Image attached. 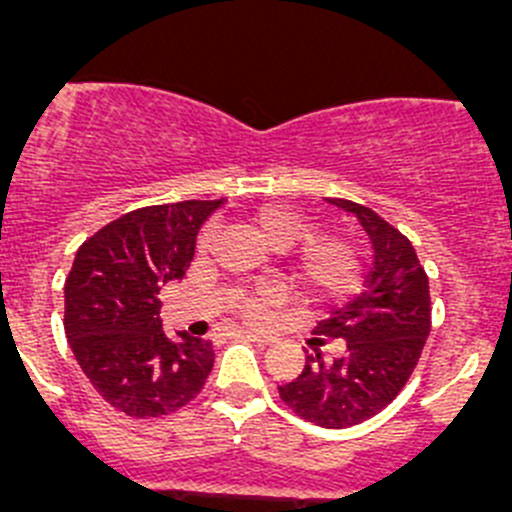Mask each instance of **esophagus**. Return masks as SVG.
Wrapping results in <instances>:
<instances>
[{
	"label": "esophagus",
	"instance_id": "1",
	"mask_svg": "<svg viewBox=\"0 0 512 512\" xmlns=\"http://www.w3.org/2000/svg\"><path fill=\"white\" fill-rule=\"evenodd\" d=\"M229 336L234 338H246V341H254V343H261V346H266V343H271L273 338L271 336H261V333H254V331H246V328H234V331L229 333Z\"/></svg>",
	"mask_w": 512,
	"mask_h": 512
}]
</instances>
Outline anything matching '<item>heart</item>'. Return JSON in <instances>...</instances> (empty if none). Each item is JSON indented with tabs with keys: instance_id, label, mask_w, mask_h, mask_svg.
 Here are the masks:
<instances>
[{
	"instance_id": "b5f03b06",
	"label": "heart",
	"mask_w": 512,
	"mask_h": 512,
	"mask_svg": "<svg viewBox=\"0 0 512 512\" xmlns=\"http://www.w3.org/2000/svg\"><path fill=\"white\" fill-rule=\"evenodd\" d=\"M251 226L256 234L273 249H291L298 241L311 236V224L301 216L291 214L283 206H263L251 216ZM211 234L204 236V244H209ZM298 273L303 283L311 288L316 296L336 298L343 296L348 288H353L358 278V251L343 236H318L303 244L298 254ZM283 303V291L276 286L258 288L256 293L244 298L241 313L246 321H263L268 313Z\"/></svg>"
}]
</instances>
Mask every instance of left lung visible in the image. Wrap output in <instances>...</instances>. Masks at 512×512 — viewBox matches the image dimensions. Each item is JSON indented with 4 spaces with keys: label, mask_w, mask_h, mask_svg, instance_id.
Here are the masks:
<instances>
[{
    "label": "left lung",
    "mask_w": 512,
    "mask_h": 512,
    "mask_svg": "<svg viewBox=\"0 0 512 512\" xmlns=\"http://www.w3.org/2000/svg\"><path fill=\"white\" fill-rule=\"evenodd\" d=\"M328 204L356 216L371 241L373 266L363 291L318 321L301 376L278 386V396L303 421L351 428L383 411L411 378L430 333L428 276L411 241L376 211L346 199ZM326 337L347 341L331 364L315 348Z\"/></svg>",
    "instance_id": "left-lung-1"
}]
</instances>
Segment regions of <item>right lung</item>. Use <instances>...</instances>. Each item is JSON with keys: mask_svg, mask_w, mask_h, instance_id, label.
Here are the masks:
<instances>
[{"mask_svg": "<svg viewBox=\"0 0 512 512\" xmlns=\"http://www.w3.org/2000/svg\"><path fill=\"white\" fill-rule=\"evenodd\" d=\"M219 201L146 206L84 241L64 283V331L94 391L131 418L194 401L214 368L211 341L161 328L159 291L181 281Z\"/></svg>", "mask_w": 512, "mask_h": 512, "instance_id": "right-lung-1", "label": "right lung"}]
</instances>
